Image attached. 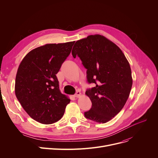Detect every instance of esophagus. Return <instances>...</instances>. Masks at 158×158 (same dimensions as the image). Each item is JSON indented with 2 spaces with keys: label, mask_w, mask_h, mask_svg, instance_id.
<instances>
[{
  "label": "esophagus",
  "mask_w": 158,
  "mask_h": 158,
  "mask_svg": "<svg viewBox=\"0 0 158 158\" xmlns=\"http://www.w3.org/2000/svg\"><path fill=\"white\" fill-rule=\"evenodd\" d=\"M81 93L80 92H79V91H77V92L76 93V94L73 95V97H76V98H78L81 96Z\"/></svg>",
  "instance_id": "1"
}]
</instances>
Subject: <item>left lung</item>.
I'll return each mask as SVG.
<instances>
[{
  "label": "left lung",
  "mask_w": 158,
  "mask_h": 158,
  "mask_svg": "<svg viewBox=\"0 0 158 158\" xmlns=\"http://www.w3.org/2000/svg\"><path fill=\"white\" fill-rule=\"evenodd\" d=\"M72 54L78 56L87 70L89 84L86 94L92 101L85 117L106 123L115 117L125 105L132 88L129 63L121 49L103 36L95 35L77 41Z\"/></svg>",
  "instance_id": "8db88e82"
}]
</instances>
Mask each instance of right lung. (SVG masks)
I'll return each mask as SVG.
<instances>
[{
	"instance_id": "right-lung-1",
	"label": "right lung",
	"mask_w": 158,
	"mask_h": 158,
	"mask_svg": "<svg viewBox=\"0 0 158 158\" xmlns=\"http://www.w3.org/2000/svg\"><path fill=\"white\" fill-rule=\"evenodd\" d=\"M74 43L39 47L30 51L19 65L16 97L30 117L41 123L51 124L60 120L70 101L60 92L56 74Z\"/></svg>"
}]
</instances>
